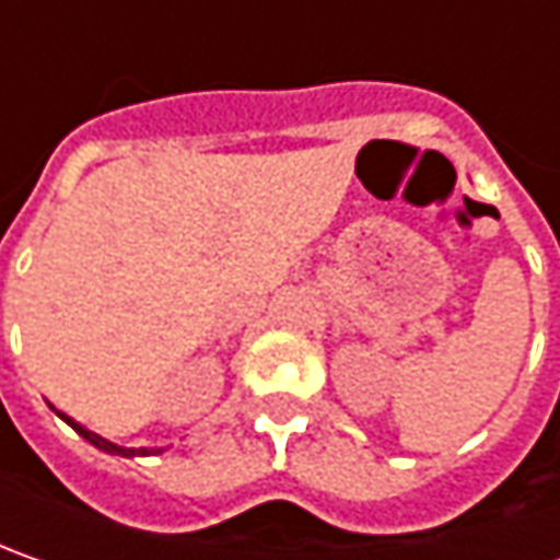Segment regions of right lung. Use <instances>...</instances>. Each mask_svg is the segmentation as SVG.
Wrapping results in <instances>:
<instances>
[{
	"mask_svg": "<svg viewBox=\"0 0 560 560\" xmlns=\"http://www.w3.org/2000/svg\"><path fill=\"white\" fill-rule=\"evenodd\" d=\"M61 418H65V415H61ZM65 420H68V423L74 427V430H77V433H80V436H83V440L93 442L96 448H102V452H108V455H124V458H130V455H149L145 448H140V452H137V448H120V445H115V442L102 440V436H96V433L83 430V427H80V423H74V420H71V418H65ZM159 452H162V448H159Z\"/></svg>",
	"mask_w": 560,
	"mask_h": 560,
	"instance_id": "add662e5",
	"label": "right lung"
}]
</instances>
